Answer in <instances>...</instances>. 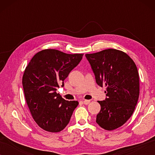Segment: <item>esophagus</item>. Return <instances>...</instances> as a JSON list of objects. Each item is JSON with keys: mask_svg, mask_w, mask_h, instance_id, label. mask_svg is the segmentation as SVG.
<instances>
[{"mask_svg": "<svg viewBox=\"0 0 155 155\" xmlns=\"http://www.w3.org/2000/svg\"><path fill=\"white\" fill-rule=\"evenodd\" d=\"M83 103L84 104H89L90 103V100H87V99H84L83 100Z\"/></svg>", "mask_w": 155, "mask_h": 155, "instance_id": "34e87169", "label": "esophagus"}]
</instances>
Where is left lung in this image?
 I'll list each match as a JSON object with an SVG mask.
<instances>
[{
  "label": "left lung",
  "mask_w": 155,
  "mask_h": 155,
  "mask_svg": "<svg viewBox=\"0 0 155 155\" xmlns=\"http://www.w3.org/2000/svg\"><path fill=\"white\" fill-rule=\"evenodd\" d=\"M98 85L105 86L107 98L98 101L96 122L107 130L122 126L132 116L140 94L139 74L133 59L122 51L108 48L85 55Z\"/></svg>",
  "instance_id": "obj_1"
}]
</instances>
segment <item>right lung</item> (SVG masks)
<instances>
[{"instance_id": "1", "label": "right lung", "mask_w": 155, "mask_h": 155, "mask_svg": "<svg viewBox=\"0 0 155 155\" xmlns=\"http://www.w3.org/2000/svg\"><path fill=\"white\" fill-rule=\"evenodd\" d=\"M82 54H68L56 49H44L29 61L22 77L26 102L31 115L43 130L58 133L71 120L78 101L62 98L56 89L82 60Z\"/></svg>"}]
</instances>
